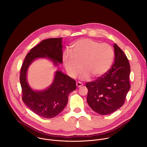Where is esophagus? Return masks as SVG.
Instances as JSON below:
<instances>
[{"mask_svg": "<svg viewBox=\"0 0 147 147\" xmlns=\"http://www.w3.org/2000/svg\"><path fill=\"white\" fill-rule=\"evenodd\" d=\"M83 85V83H81V82H76V86H77V87H78V88L82 86Z\"/></svg>", "mask_w": 147, "mask_h": 147, "instance_id": "obj_1", "label": "esophagus"}]
</instances>
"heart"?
<instances>
[{
  "mask_svg": "<svg viewBox=\"0 0 147 147\" xmlns=\"http://www.w3.org/2000/svg\"><path fill=\"white\" fill-rule=\"evenodd\" d=\"M71 51L63 53V62L67 72L72 77H76L84 68L80 78L88 79L91 75L99 78L105 74L111 68L114 53L112 47L107 43L84 38L74 42Z\"/></svg>",
  "mask_w": 147,
  "mask_h": 147,
  "instance_id": "heart-1",
  "label": "heart"
}]
</instances>
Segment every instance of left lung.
<instances>
[{"instance_id": "8db88e82", "label": "left lung", "mask_w": 147, "mask_h": 147, "mask_svg": "<svg viewBox=\"0 0 147 147\" xmlns=\"http://www.w3.org/2000/svg\"><path fill=\"white\" fill-rule=\"evenodd\" d=\"M114 63L110 69L96 80L86 84L87 102L101 115L114 113L122 106L130 89V65L126 54L115 43L113 45Z\"/></svg>"}]
</instances>
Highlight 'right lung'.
Segmentation results:
<instances>
[{"instance_id":"1","label":"right lung","mask_w":147,"mask_h":147,"mask_svg":"<svg viewBox=\"0 0 147 147\" xmlns=\"http://www.w3.org/2000/svg\"><path fill=\"white\" fill-rule=\"evenodd\" d=\"M62 47V38L43 40L30 50L21 66L20 81L22 100L33 112L43 118H54L63 110L67 104L69 93L76 89V82L62 71H57L53 83L48 88L34 90L28 83L27 71L31 63L37 58H48L55 65L61 64Z\"/></svg>"}]
</instances>
